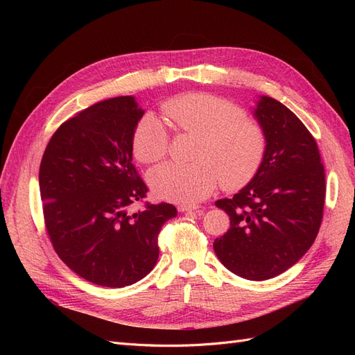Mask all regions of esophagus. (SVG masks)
Listing matches in <instances>:
<instances>
[{
	"mask_svg": "<svg viewBox=\"0 0 355 355\" xmlns=\"http://www.w3.org/2000/svg\"><path fill=\"white\" fill-rule=\"evenodd\" d=\"M179 211H196V213H201L202 209L200 206H178Z\"/></svg>",
	"mask_w": 355,
	"mask_h": 355,
	"instance_id": "1",
	"label": "esophagus"
}]
</instances>
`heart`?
Returning <instances> with one entry per match:
<instances>
[{"mask_svg": "<svg viewBox=\"0 0 355 355\" xmlns=\"http://www.w3.org/2000/svg\"><path fill=\"white\" fill-rule=\"evenodd\" d=\"M163 110L180 132L200 136L194 163H164L149 171L154 194L176 204L207 198L218 184L227 191L244 188L259 171L265 153L263 128L241 106L209 93L171 98ZM135 157L151 164L170 153V133L151 112L137 121L132 137Z\"/></svg>", "mask_w": 355, "mask_h": 355, "instance_id": "obj_1", "label": "heart"}]
</instances>
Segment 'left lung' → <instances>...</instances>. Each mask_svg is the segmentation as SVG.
Masks as SVG:
<instances>
[{
    "label": "left lung",
    "instance_id": "obj_1",
    "mask_svg": "<svg viewBox=\"0 0 355 355\" xmlns=\"http://www.w3.org/2000/svg\"><path fill=\"white\" fill-rule=\"evenodd\" d=\"M254 115L266 136L263 163L239 194L216 201L231 223L213 249L231 272L262 282L287 271L313 245L326 176L314 136L287 106L263 96Z\"/></svg>",
    "mask_w": 355,
    "mask_h": 355
}]
</instances>
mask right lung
Masks as SVG:
<instances>
[{
  "label": "right lung",
  "mask_w": 355,
  "mask_h": 355,
  "mask_svg": "<svg viewBox=\"0 0 355 355\" xmlns=\"http://www.w3.org/2000/svg\"><path fill=\"white\" fill-rule=\"evenodd\" d=\"M144 115L132 96L94 103L51 136L40 166L42 216L53 249L84 280L130 286L157 263L158 234L173 204L144 201L148 187L132 163ZM139 200L143 209L128 214Z\"/></svg>",
  "instance_id": "obj_1"
}]
</instances>
